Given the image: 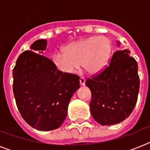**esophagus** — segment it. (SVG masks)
Listing matches in <instances>:
<instances>
[{
    "mask_svg": "<svg viewBox=\"0 0 150 150\" xmlns=\"http://www.w3.org/2000/svg\"><path fill=\"white\" fill-rule=\"evenodd\" d=\"M79 82L81 86H85V82H86V79L83 77H81L79 79Z\"/></svg>",
    "mask_w": 150,
    "mask_h": 150,
    "instance_id": "34e87169",
    "label": "esophagus"
}]
</instances>
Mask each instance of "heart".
<instances>
[{"instance_id": "heart-1", "label": "heart", "mask_w": 150, "mask_h": 150, "mask_svg": "<svg viewBox=\"0 0 150 150\" xmlns=\"http://www.w3.org/2000/svg\"><path fill=\"white\" fill-rule=\"evenodd\" d=\"M111 52L112 43L107 36H90L67 45L64 53H54L52 61L64 74H72L82 64L90 75H96L107 65Z\"/></svg>"}]
</instances>
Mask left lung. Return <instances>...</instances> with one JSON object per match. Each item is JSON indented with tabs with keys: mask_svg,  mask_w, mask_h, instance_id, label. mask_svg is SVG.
I'll use <instances>...</instances> for the list:
<instances>
[{
	"mask_svg": "<svg viewBox=\"0 0 150 150\" xmlns=\"http://www.w3.org/2000/svg\"><path fill=\"white\" fill-rule=\"evenodd\" d=\"M117 44H120L117 42ZM92 93L93 117L101 125H113L128 117L139 90L138 64L130 50H117L109 65L86 82Z\"/></svg>",
	"mask_w": 150,
	"mask_h": 150,
	"instance_id": "obj_1",
	"label": "left lung"
}]
</instances>
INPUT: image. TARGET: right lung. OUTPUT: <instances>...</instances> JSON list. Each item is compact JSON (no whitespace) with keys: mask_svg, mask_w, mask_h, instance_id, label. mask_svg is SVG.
Returning a JSON list of instances; mask_svg holds the SVG:
<instances>
[{"mask_svg":"<svg viewBox=\"0 0 150 150\" xmlns=\"http://www.w3.org/2000/svg\"><path fill=\"white\" fill-rule=\"evenodd\" d=\"M46 40L35 41L18 57L13 69V93L25 121L39 131L58 128L68 114L72 95L79 88V77L67 75L43 56Z\"/></svg>","mask_w":150,"mask_h":150,"instance_id":"right-lung-1","label":"right lung"}]
</instances>
